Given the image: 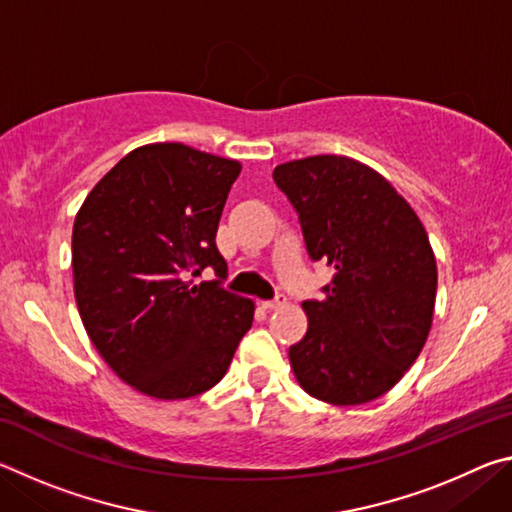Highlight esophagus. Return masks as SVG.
Wrapping results in <instances>:
<instances>
[{"label": "esophagus", "mask_w": 512, "mask_h": 512, "mask_svg": "<svg viewBox=\"0 0 512 512\" xmlns=\"http://www.w3.org/2000/svg\"><path fill=\"white\" fill-rule=\"evenodd\" d=\"M284 302H287V298H284V296H275L273 300H266V302H262V305H264V309H268V311H271V309H277V307H282V305H284Z\"/></svg>", "instance_id": "1"}]
</instances>
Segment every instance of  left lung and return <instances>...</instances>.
<instances>
[{
	"mask_svg": "<svg viewBox=\"0 0 512 512\" xmlns=\"http://www.w3.org/2000/svg\"><path fill=\"white\" fill-rule=\"evenodd\" d=\"M309 257L334 268L325 296L305 300V339L289 348L305 391L329 404L377 400L424 348L436 302V257L418 214L386 178L343 155L280 164Z\"/></svg>",
	"mask_w": 512,
	"mask_h": 512,
	"instance_id": "8db88e82",
	"label": "left lung"
}]
</instances>
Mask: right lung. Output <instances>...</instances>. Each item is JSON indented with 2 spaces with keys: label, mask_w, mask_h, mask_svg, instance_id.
Wrapping results in <instances>:
<instances>
[{
  "label": "right lung",
  "mask_w": 512,
  "mask_h": 512,
  "mask_svg": "<svg viewBox=\"0 0 512 512\" xmlns=\"http://www.w3.org/2000/svg\"><path fill=\"white\" fill-rule=\"evenodd\" d=\"M235 160L149 144L103 176L72 235L76 305L94 348L135 391L187 400L219 384L253 325V300L223 289L216 230ZM203 267L217 280L196 285Z\"/></svg>",
  "instance_id": "obj_1"
}]
</instances>
